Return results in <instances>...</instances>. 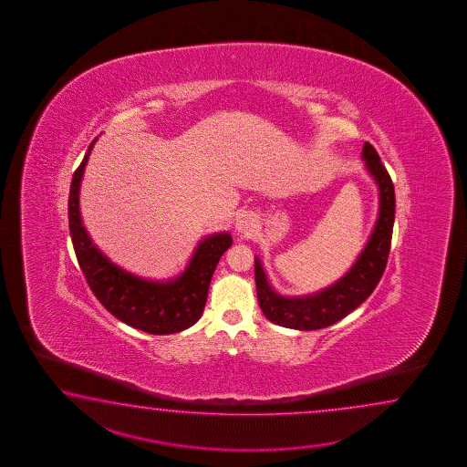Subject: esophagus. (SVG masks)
<instances>
[{"mask_svg": "<svg viewBox=\"0 0 467 467\" xmlns=\"http://www.w3.org/2000/svg\"><path fill=\"white\" fill-rule=\"evenodd\" d=\"M255 229V220L250 215V213H240L237 220H235V230L238 234H244L248 235L250 232H254Z\"/></svg>", "mask_w": 467, "mask_h": 467, "instance_id": "obj_1", "label": "esophagus"}]
</instances>
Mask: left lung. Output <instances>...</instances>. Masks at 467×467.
<instances>
[{
  "instance_id": "left-lung-1",
  "label": "left lung",
  "mask_w": 467,
  "mask_h": 467,
  "mask_svg": "<svg viewBox=\"0 0 467 467\" xmlns=\"http://www.w3.org/2000/svg\"><path fill=\"white\" fill-rule=\"evenodd\" d=\"M366 169L379 187V217L368 245L344 277L327 288L304 297H284L268 284L265 270L255 258L258 306L264 316L282 327L317 330L348 316L378 287L388 265L396 217L394 183L376 149L366 141L362 149Z\"/></svg>"
}]
</instances>
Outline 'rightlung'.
Returning <instances> with one entry per match:
<instances>
[{
  "label": "right lung",
  "instance_id": "1",
  "mask_svg": "<svg viewBox=\"0 0 467 467\" xmlns=\"http://www.w3.org/2000/svg\"><path fill=\"white\" fill-rule=\"evenodd\" d=\"M95 141L89 143L85 159L73 173L68 199L71 242L91 292L111 316L143 332L165 336L192 327L203 314L220 257L232 245L230 234L203 238L185 272L169 282L145 280L111 264L93 245L79 215V185Z\"/></svg>",
  "mask_w": 467,
  "mask_h": 467
}]
</instances>
